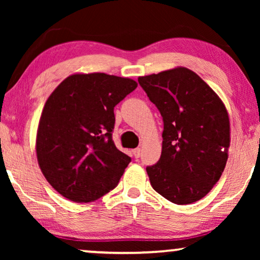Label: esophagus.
Wrapping results in <instances>:
<instances>
[{"label":"esophagus","instance_id":"esophagus-1","mask_svg":"<svg viewBox=\"0 0 260 260\" xmlns=\"http://www.w3.org/2000/svg\"><path fill=\"white\" fill-rule=\"evenodd\" d=\"M133 155H134L135 158L140 157V156H141V149H140V148L134 149V150H133Z\"/></svg>","mask_w":260,"mask_h":260}]
</instances>
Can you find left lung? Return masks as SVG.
<instances>
[{"instance_id": "1", "label": "left lung", "mask_w": 260, "mask_h": 260, "mask_svg": "<svg viewBox=\"0 0 260 260\" xmlns=\"http://www.w3.org/2000/svg\"><path fill=\"white\" fill-rule=\"evenodd\" d=\"M165 123L159 161L147 167L151 187L176 205L206 197L225 169L230 117L218 94L186 67L138 78Z\"/></svg>"}]
</instances>
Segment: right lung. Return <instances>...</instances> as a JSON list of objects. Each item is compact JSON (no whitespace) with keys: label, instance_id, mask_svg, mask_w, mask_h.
<instances>
[{"label":"right lung","instance_id":"right-lung-1","mask_svg":"<svg viewBox=\"0 0 260 260\" xmlns=\"http://www.w3.org/2000/svg\"><path fill=\"white\" fill-rule=\"evenodd\" d=\"M137 87L130 78L74 73L45 103L37 131L39 167L74 202H93L118 184L131 158L116 148L113 108Z\"/></svg>","mask_w":260,"mask_h":260}]
</instances>
